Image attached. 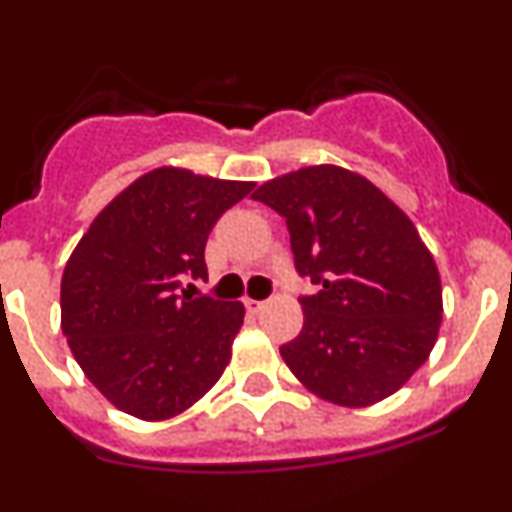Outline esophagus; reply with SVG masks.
<instances>
[{
    "label": "esophagus",
    "mask_w": 512,
    "mask_h": 512,
    "mask_svg": "<svg viewBox=\"0 0 512 512\" xmlns=\"http://www.w3.org/2000/svg\"><path fill=\"white\" fill-rule=\"evenodd\" d=\"M262 307H265V302H260V299H245L247 314H260Z\"/></svg>",
    "instance_id": "1"
}]
</instances>
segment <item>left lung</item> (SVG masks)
<instances>
[{"mask_svg": "<svg viewBox=\"0 0 512 512\" xmlns=\"http://www.w3.org/2000/svg\"><path fill=\"white\" fill-rule=\"evenodd\" d=\"M252 198L282 215L302 294L304 327L280 354L322 399L369 406L399 391L431 354L441 280L414 223L376 185L314 165L260 185Z\"/></svg>", "mask_w": 512, "mask_h": 512, "instance_id": "left-lung-1", "label": "left lung"}]
</instances>
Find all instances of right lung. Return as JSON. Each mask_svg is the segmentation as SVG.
Segmentation results:
<instances>
[{"instance_id": "add662e5", "label": "right lung", "mask_w": 512, "mask_h": 512, "mask_svg": "<svg viewBox=\"0 0 512 512\" xmlns=\"http://www.w3.org/2000/svg\"><path fill=\"white\" fill-rule=\"evenodd\" d=\"M255 183L158 168L98 213L61 277V329L91 384L126 414L160 421L223 376L245 307L208 280L205 242Z\"/></svg>"}]
</instances>
